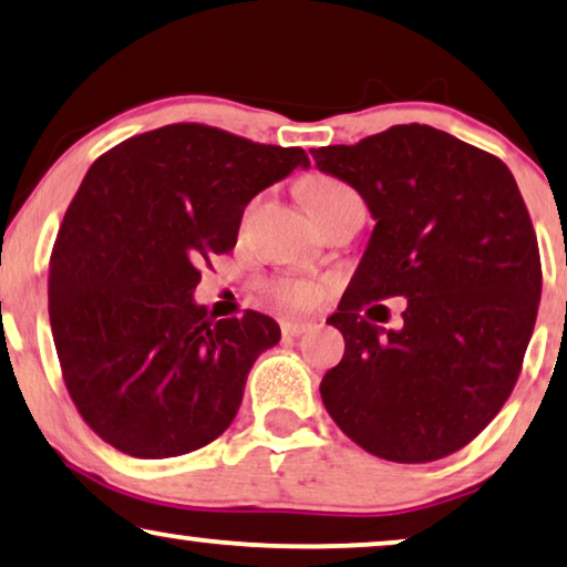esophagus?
I'll return each mask as SVG.
<instances>
[{
    "mask_svg": "<svg viewBox=\"0 0 567 567\" xmlns=\"http://www.w3.org/2000/svg\"><path fill=\"white\" fill-rule=\"evenodd\" d=\"M310 329V323L306 321H282V337H300Z\"/></svg>",
    "mask_w": 567,
    "mask_h": 567,
    "instance_id": "obj_1",
    "label": "esophagus"
}]
</instances>
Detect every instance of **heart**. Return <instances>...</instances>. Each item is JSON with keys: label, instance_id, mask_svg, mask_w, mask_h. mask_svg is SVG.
<instances>
[{"label": "heart", "instance_id": "heart-1", "mask_svg": "<svg viewBox=\"0 0 567 567\" xmlns=\"http://www.w3.org/2000/svg\"><path fill=\"white\" fill-rule=\"evenodd\" d=\"M349 193L347 185H341L337 179H329V177H321L316 182H310L308 189H306V200L310 205V210L313 215L321 210L323 205H329L333 197ZM318 285L313 280H308V277H280V280L269 282L267 285V295L272 300L280 302V306L290 308V310H306L313 306L318 300Z\"/></svg>", "mask_w": 567, "mask_h": 567}]
</instances>
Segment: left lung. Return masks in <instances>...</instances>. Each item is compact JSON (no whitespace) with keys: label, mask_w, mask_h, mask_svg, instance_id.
<instances>
[{"label":"left lung","mask_w":567,"mask_h":567,"mask_svg":"<svg viewBox=\"0 0 567 567\" xmlns=\"http://www.w3.org/2000/svg\"><path fill=\"white\" fill-rule=\"evenodd\" d=\"M310 154L378 220L329 318L347 349L323 374L326 411L374 457L442 460L504 409L537 321L539 246L514 174L419 123ZM388 297L410 298L401 332L373 323Z\"/></svg>","instance_id":"8db88e82"}]
</instances>
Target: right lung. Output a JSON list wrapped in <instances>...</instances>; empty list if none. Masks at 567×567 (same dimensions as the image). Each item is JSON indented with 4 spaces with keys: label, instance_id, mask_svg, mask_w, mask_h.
Segmentation results:
<instances>
[{
    "label": "right lung",
    "instance_id": "add662e5",
    "mask_svg": "<svg viewBox=\"0 0 567 567\" xmlns=\"http://www.w3.org/2000/svg\"><path fill=\"white\" fill-rule=\"evenodd\" d=\"M308 164L298 146L174 123L90 166L51 251L48 316L63 385L102 442L164 460L230 426L280 326L254 310L215 321L193 290L251 197Z\"/></svg>",
    "mask_w": 567,
    "mask_h": 567
}]
</instances>
